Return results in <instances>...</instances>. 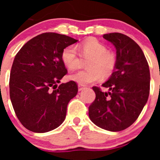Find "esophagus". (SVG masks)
I'll return each mask as SVG.
<instances>
[{"label": "esophagus", "instance_id": "obj_1", "mask_svg": "<svg viewBox=\"0 0 160 160\" xmlns=\"http://www.w3.org/2000/svg\"><path fill=\"white\" fill-rule=\"evenodd\" d=\"M84 89V87H82V85H78V91H82Z\"/></svg>", "mask_w": 160, "mask_h": 160}]
</instances>
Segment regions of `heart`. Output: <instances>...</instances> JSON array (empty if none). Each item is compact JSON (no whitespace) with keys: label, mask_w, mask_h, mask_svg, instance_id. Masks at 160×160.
Segmentation results:
<instances>
[{"label":"heart","mask_w":160,"mask_h":160,"mask_svg":"<svg viewBox=\"0 0 160 160\" xmlns=\"http://www.w3.org/2000/svg\"><path fill=\"white\" fill-rule=\"evenodd\" d=\"M78 48L81 49L82 54L85 57H90L87 62L89 69L79 70L72 73L70 78L79 85H87L99 81L102 74L104 77L111 75L116 64V59L114 53L107 51V49L102 43L95 38H90ZM62 62L68 69L73 70L78 65V56L77 49L74 46H69L65 48L62 53Z\"/></svg>","instance_id":"heart-1"}]
</instances>
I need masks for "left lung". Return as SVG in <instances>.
<instances>
[{
    "label": "left lung",
    "instance_id": "1",
    "mask_svg": "<svg viewBox=\"0 0 160 160\" xmlns=\"http://www.w3.org/2000/svg\"><path fill=\"white\" fill-rule=\"evenodd\" d=\"M103 38L116 49V64L111 77L102 85L107 92L93 87L96 98L89 107V117L102 129L120 131L135 122L148 102L149 66L141 48L129 37L111 32Z\"/></svg>",
    "mask_w": 160,
    "mask_h": 160
}]
</instances>
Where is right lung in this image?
Wrapping results in <instances>:
<instances>
[{
  "label": "right lung",
  "mask_w": 160,
  "mask_h": 160,
  "mask_svg": "<svg viewBox=\"0 0 160 160\" xmlns=\"http://www.w3.org/2000/svg\"><path fill=\"white\" fill-rule=\"evenodd\" d=\"M77 42L66 35L45 32L26 42L15 56L9 94L17 117L26 129L45 133L64 122L68 103L78 89L73 81L58 85L67 73L62 53Z\"/></svg>",
  "instance_id": "add662e5"
}]
</instances>
